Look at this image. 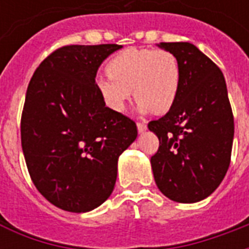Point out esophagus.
I'll return each instance as SVG.
<instances>
[{"instance_id":"obj_1","label":"esophagus","mask_w":249,"mask_h":249,"mask_svg":"<svg viewBox=\"0 0 249 249\" xmlns=\"http://www.w3.org/2000/svg\"><path fill=\"white\" fill-rule=\"evenodd\" d=\"M137 127L139 132H144L147 130V124L144 122H137Z\"/></svg>"}]
</instances>
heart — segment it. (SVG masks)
<instances>
[{
    "mask_svg": "<svg viewBox=\"0 0 249 249\" xmlns=\"http://www.w3.org/2000/svg\"><path fill=\"white\" fill-rule=\"evenodd\" d=\"M108 75L97 79V89L108 108L121 112L134 97L142 112L164 114L177 102L182 70L174 53L164 49L127 48L107 62Z\"/></svg>",
    "mask_w": 249,
    "mask_h": 249,
    "instance_id": "heart-1",
    "label": "heart"
}]
</instances>
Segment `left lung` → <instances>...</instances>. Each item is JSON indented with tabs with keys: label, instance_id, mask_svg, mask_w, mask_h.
<instances>
[{
	"label": "left lung",
	"instance_id": "obj_1",
	"mask_svg": "<svg viewBox=\"0 0 249 249\" xmlns=\"http://www.w3.org/2000/svg\"><path fill=\"white\" fill-rule=\"evenodd\" d=\"M159 46L178 57L182 81L171 110L148 123L159 139L151 157L154 179L168 199L196 203L216 190L231 162L235 126L226 79L192 43Z\"/></svg>",
	"mask_w": 249,
	"mask_h": 249
}]
</instances>
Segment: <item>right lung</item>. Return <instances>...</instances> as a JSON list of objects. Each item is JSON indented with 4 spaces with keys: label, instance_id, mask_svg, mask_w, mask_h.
Returning <instances> with one entry per match:
<instances>
[{
    "label": "right lung",
    "instance_id": "1",
    "mask_svg": "<svg viewBox=\"0 0 249 249\" xmlns=\"http://www.w3.org/2000/svg\"><path fill=\"white\" fill-rule=\"evenodd\" d=\"M121 45H67L43 59L29 82L21 143L34 186L52 204L87 212L111 195L118 158L137 139L135 122L106 107L98 67Z\"/></svg>",
    "mask_w": 249,
    "mask_h": 249
}]
</instances>
